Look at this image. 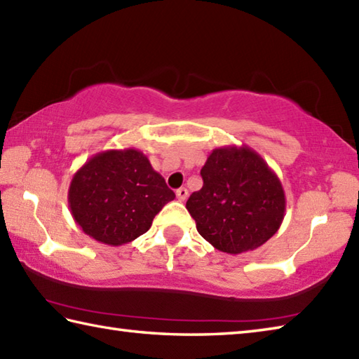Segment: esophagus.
Listing matches in <instances>:
<instances>
[{"label": "esophagus", "instance_id": "1", "mask_svg": "<svg viewBox=\"0 0 359 359\" xmlns=\"http://www.w3.org/2000/svg\"><path fill=\"white\" fill-rule=\"evenodd\" d=\"M187 195H189V192H187L186 187H180V189L177 190V198H178V201H181V203L187 200Z\"/></svg>", "mask_w": 359, "mask_h": 359}]
</instances>
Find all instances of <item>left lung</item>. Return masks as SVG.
<instances>
[{"mask_svg": "<svg viewBox=\"0 0 359 359\" xmlns=\"http://www.w3.org/2000/svg\"><path fill=\"white\" fill-rule=\"evenodd\" d=\"M203 187L186 208L196 231L215 250H257L279 231L287 198L276 172L248 145L214 149L201 169Z\"/></svg>", "mask_w": 359, "mask_h": 359, "instance_id": "8db88e82", "label": "left lung"}]
</instances>
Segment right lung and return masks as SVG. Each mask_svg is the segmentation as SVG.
I'll list each match as a JSON object with an SVG mask.
<instances>
[{
  "instance_id": "1",
  "label": "right lung",
  "mask_w": 359,
  "mask_h": 359,
  "mask_svg": "<svg viewBox=\"0 0 359 359\" xmlns=\"http://www.w3.org/2000/svg\"><path fill=\"white\" fill-rule=\"evenodd\" d=\"M173 190L137 149L96 153L71 180L68 204L72 218L99 243H130L151 226Z\"/></svg>"
}]
</instances>
